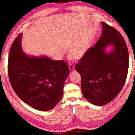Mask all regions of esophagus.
Returning a JSON list of instances; mask_svg holds the SVG:
<instances>
[{
    "label": "esophagus",
    "instance_id": "1",
    "mask_svg": "<svg viewBox=\"0 0 135 135\" xmlns=\"http://www.w3.org/2000/svg\"><path fill=\"white\" fill-rule=\"evenodd\" d=\"M69 69H70V70H73V69H74V65H73V64H71V63L69 64Z\"/></svg>",
    "mask_w": 135,
    "mask_h": 135
}]
</instances>
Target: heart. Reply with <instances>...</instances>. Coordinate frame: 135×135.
I'll return each mask as SVG.
<instances>
[{"label":"heart","instance_id":"1","mask_svg":"<svg viewBox=\"0 0 135 135\" xmlns=\"http://www.w3.org/2000/svg\"><path fill=\"white\" fill-rule=\"evenodd\" d=\"M87 49V44L85 42L80 43L73 47L69 52V56L70 58L77 60L82 56Z\"/></svg>","mask_w":135,"mask_h":135}]
</instances>
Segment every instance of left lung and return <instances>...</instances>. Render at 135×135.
Here are the masks:
<instances>
[{
	"label": "left lung",
	"mask_w": 135,
	"mask_h": 135,
	"mask_svg": "<svg viewBox=\"0 0 135 135\" xmlns=\"http://www.w3.org/2000/svg\"><path fill=\"white\" fill-rule=\"evenodd\" d=\"M101 24V37L75 65L81 76L83 96L97 106L109 103L118 95L125 83L129 66L128 51L123 37L113 27ZM110 45L113 50L107 53L105 48Z\"/></svg>",
	"instance_id": "8db88e82"
}]
</instances>
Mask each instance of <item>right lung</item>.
I'll list each match as a JSON object with an SVG mask.
<instances>
[{
  "label": "right lung",
  "instance_id": "right-lung-1",
  "mask_svg": "<svg viewBox=\"0 0 135 135\" xmlns=\"http://www.w3.org/2000/svg\"><path fill=\"white\" fill-rule=\"evenodd\" d=\"M20 34L12 43L8 73L14 91L24 103L36 110L48 111L59 103L69 74L66 62L47 56H28L22 51Z\"/></svg>",
  "mask_w": 135,
  "mask_h": 135
}]
</instances>
